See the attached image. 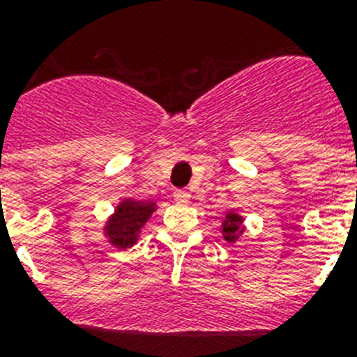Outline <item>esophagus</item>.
I'll use <instances>...</instances> for the list:
<instances>
[{"mask_svg": "<svg viewBox=\"0 0 357 357\" xmlns=\"http://www.w3.org/2000/svg\"><path fill=\"white\" fill-rule=\"evenodd\" d=\"M174 198H176L178 202H189L190 192L189 190H176V192H174Z\"/></svg>", "mask_w": 357, "mask_h": 357, "instance_id": "1", "label": "esophagus"}]
</instances>
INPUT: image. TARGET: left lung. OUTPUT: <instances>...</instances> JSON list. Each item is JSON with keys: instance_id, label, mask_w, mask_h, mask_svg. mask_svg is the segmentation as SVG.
Segmentation results:
<instances>
[{"instance_id": "1", "label": "left lung", "mask_w": 357, "mask_h": 357, "mask_svg": "<svg viewBox=\"0 0 357 357\" xmlns=\"http://www.w3.org/2000/svg\"><path fill=\"white\" fill-rule=\"evenodd\" d=\"M241 231H243V218L238 217V215H235V213H228V215H226V222H224L222 226L224 238H226L228 243H231V241H235V238L238 237Z\"/></svg>"}]
</instances>
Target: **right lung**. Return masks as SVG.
I'll return each instance as SVG.
<instances>
[{
  "mask_svg": "<svg viewBox=\"0 0 357 357\" xmlns=\"http://www.w3.org/2000/svg\"><path fill=\"white\" fill-rule=\"evenodd\" d=\"M151 213H153L151 202L126 200L120 204L114 217L107 224V235L111 243L120 250L133 246L139 229L151 217Z\"/></svg>",
  "mask_w": 357,
  "mask_h": 357,
  "instance_id": "1",
  "label": "right lung"
}]
</instances>
